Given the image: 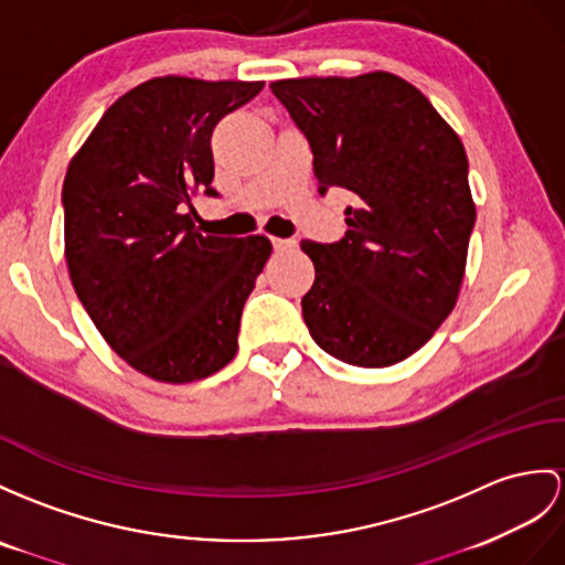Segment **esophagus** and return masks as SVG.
I'll use <instances>...</instances> for the list:
<instances>
[{
	"instance_id": "34e87169",
	"label": "esophagus",
	"mask_w": 565,
	"mask_h": 565,
	"mask_svg": "<svg viewBox=\"0 0 565 565\" xmlns=\"http://www.w3.org/2000/svg\"><path fill=\"white\" fill-rule=\"evenodd\" d=\"M275 252H292L297 246V239H282V237H273Z\"/></svg>"
}]
</instances>
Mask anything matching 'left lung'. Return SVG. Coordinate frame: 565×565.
I'll use <instances>...</instances> for the list:
<instances>
[{
    "mask_svg": "<svg viewBox=\"0 0 565 565\" xmlns=\"http://www.w3.org/2000/svg\"><path fill=\"white\" fill-rule=\"evenodd\" d=\"M313 153L319 194L342 186L348 232L301 242L316 268L301 316L323 352L352 366L407 360L460 295L475 201L460 136L388 72L273 81Z\"/></svg>",
    "mask_w": 565,
    "mask_h": 565,
    "instance_id": "obj_1",
    "label": "left lung"
}]
</instances>
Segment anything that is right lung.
<instances>
[{"label": "right lung", "instance_id": "right-lung-1", "mask_svg": "<svg viewBox=\"0 0 565 565\" xmlns=\"http://www.w3.org/2000/svg\"><path fill=\"white\" fill-rule=\"evenodd\" d=\"M260 88L264 81L150 78L107 107L68 162V278L107 345L156 381H199L237 354L244 301L270 239L203 235L185 209L199 191L217 196L213 129Z\"/></svg>", "mask_w": 565, "mask_h": 565}]
</instances>
